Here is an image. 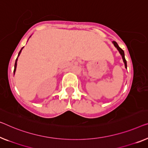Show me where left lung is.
Wrapping results in <instances>:
<instances>
[{
    "instance_id": "8db88e82",
    "label": "left lung",
    "mask_w": 148,
    "mask_h": 148,
    "mask_svg": "<svg viewBox=\"0 0 148 148\" xmlns=\"http://www.w3.org/2000/svg\"><path fill=\"white\" fill-rule=\"evenodd\" d=\"M113 43H114V46H115L117 48V49H118V50H119V52H120V54L122 55V58H123V62H124V64H125V67L127 68V62H126V60H125V58L124 52H123V50L122 49V48H121L120 47V46H118V44H117V42H116V41H113Z\"/></svg>"
}]
</instances>
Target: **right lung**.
<instances>
[{
  "mask_svg": "<svg viewBox=\"0 0 148 148\" xmlns=\"http://www.w3.org/2000/svg\"><path fill=\"white\" fill-rule=\"evenodd\" d=\"M24 47H23L21 48V50H20V52H19V53H18V57L19 56V55H20V54H21V51H22V50H23V48ZM18 57H17V58L16 59V61H15V64H14V72H15V71H16V65H17V60H18Z\"/></svg>",
  "mask_w": 148,
  "mask_h": 148,
  "instance_id": "1",
  "label": "right lung"
}]
</instances>
